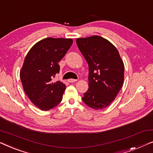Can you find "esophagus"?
I'll return each instance as SVG.
<instances>
[{"label": "esophagus", "mask_w": 153, "mask_h": 153, "mask_svg": "<svg viewBox=\"0 0 153 153\" xmlns=\"http://www.w3.org/2000/svg\"><path fill=\"white\" fill-rule=\"evenodd\" d=\"M77 80L76 79H68V82H70V83H73V82H76Z\"/></svg>", "instance_id": "1"}]
</instances>
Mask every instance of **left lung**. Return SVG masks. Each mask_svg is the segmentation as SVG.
Returning a JSON list of instances; mask_svg holds the SVG:
<instances>
[{
  "instance_id": "1",
  "label": "left lung",
  "mask_w": 153,
  "mask_h": 153,
  "mask_svg": "<svg viewBox=\"0 0 153 153\" xmlns=\"http://www.w3.org/2000/svg\"><path fill=\"white\" fill-rule=\"evenodd\" d=\"M79 50L88 64L89 88L83 102L95 110L107 107L124 82L125 66L116 47L104 37L77 38Z\"/></svg>"
}]
</instances>
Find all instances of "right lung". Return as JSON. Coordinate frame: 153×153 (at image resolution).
<instances>
[{
	"mask_svg": "<svg viewBox=\"0 0 153 153\" xmlns=\"http://www.w3.org/2000/svg\"><path fill=\"white\" fill-rule=\"evenodd\" d=\"M72 42L70 38L47 37L35 44L25 57L20 71L23 88L39 109L50 110L62 101L65 84L53 79L60 72L58 62Z\"/></svg>",
	"mask_w": 153,
	"mask_h": 153,
	"instance_id": "obj_1",
	"label": "right lung"
}]
</instances>
